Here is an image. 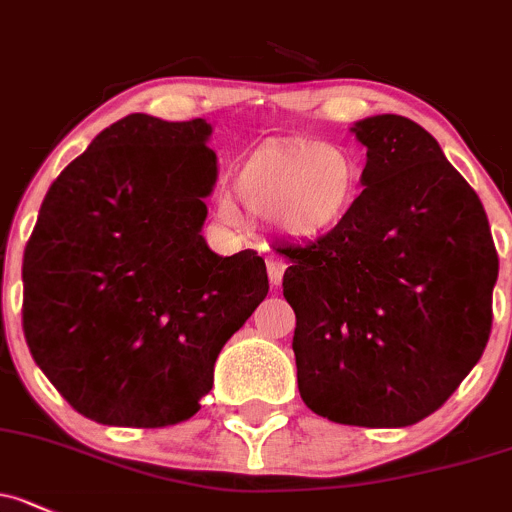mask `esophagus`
Masks as SVG:
<instances>
[{
  "label": "esophagus",
  "instance_id": "esophagus-1",
  "mask_svg": "<svg viewBox=\"0 0 512 512\" xmlns=\"http://www.w3.org/2000/svg\"><path fill=\"white\" fill-rule=\"evenodd\" d=\"M284 270H287V265H284L282 257H277V255L267 257V274H270V284H272L274 289H277L279 284H282Z\"/></svg>",
  "mask_w": 512,
  "mask_h": 512
}]
</instances>
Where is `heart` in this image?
Masks as SVG:
<instances>
[{"label": "heart", "instance_id": "heart-1", "mask_svg": "<svg viewBox=\"0 0 512 512\" xmlns=\"http://www.w3.org/2000/svg\"><path fill=\"white\" fill-rule=\"evenodd\" d=\"M235 196L252 218L270 223L279 235L316 242L336 235L363 198V164L346 144L321 139H270L235 166ZM225 193L218 220L240 223V208Z\"/></svg>", "mask_w": 512, "mask_h": 512}]
</instances>
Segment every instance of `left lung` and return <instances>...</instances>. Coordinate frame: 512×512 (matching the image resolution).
<instances>
[{"instance_id": "obj_1", "label": "left lung", "mask_w": 512, "mask_h": 512, "mask_svg": "<svg viewBox=\"0 0 512 512\" xmlns=\"http://www.w3.org/2000/svg\"><path fill=\"white\" fill-rule=\"evenodd\" d=\"M351 132L368 149L358 211L284 250L299 395L331 422L410 427L481 360L498 255L476 191L427 129L375 115Z\"/></svg>"}]
</instances>
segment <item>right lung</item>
I'll use <instances>...</instances> for the list:
<instances>
[{
	"mask_svg": "<svg viewBox=\"0 0 512 512\" xmlns=\"http://www.w3.org/2000/svg\"><path fill=\"white\" fill-rule=\"evenodd\" d=\"M206 120L132 112L61 171L24 250V336L83 417L169 427L198 412L218 353L267 297L257 252L203 238L218 157Z\"/></svg>",
	"mask_w": 512,
	"mask_h": 512,
	"instance_id": "add662e5",
	"label": "right lung"
}]
</instances>
